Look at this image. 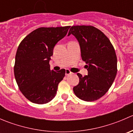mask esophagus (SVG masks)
Here are the masks:
<instances>
[{
  "label": "esophagus",
  "instance_id": "1",
  "mask_svg": "<svg viewBox=\"0 0 133 133\" xmlns=\"http://www.w3.org/2000/svg\"><path fill=\"white\" fill-rule=\"evenodd\" d=\"M71 74H72V73L70 71V70H69V69H66V70H65V75H66V76Z\"/></svg>",
  "mask_w": 133,
  "mask_h": 133
}]
</instances>
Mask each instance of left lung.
<instances>
[{"instance_id": "obj_1", "label": "left lung", "mask_w": 133, "mask_h": 133, "mask_svg": "<svg viewBox=\"0 0 133 133\" xmlns=\"http://www.w3.org/2000/svg\"><path fill=\"white\" fill-rule=\"evenodd\" d=\"M78 41L81 57L85 62L88 75L77 73L79 83L73 88L76 96L92 102L104 96L112 85L117 73V58L113 45L103 32L92 25H74L68 36Z\"/></svg>"}]
</instances>
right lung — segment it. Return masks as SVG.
<instances>
[{"mask_svg":"<svg viewBox=\"0 0 133 133\" xmlns=\"http://www.w3.org/2000/svg\"><path fill=\"white\" fill-rule=\"evenodd\" d=\"M70 26L39 28L20 43L15 56L14 75L18 88L31 102L44 104L55 96L64 69H50L55 45L66 35Z\"/></svg>","mask_w":133,"mask_h":133,"instance_id":"add662e5","label":"right lung"}]
</instances>
